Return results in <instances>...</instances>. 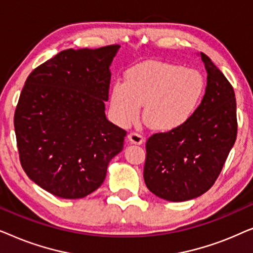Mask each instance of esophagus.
Returning a JSON list of instances; mask_svg holds the SVG:
<instances>
[{"mask_svg": "<svg viewBox=\"0 0 253 253\" xmlns=\"http://www.w3.org/2000/svg\"><path fill=\"white\" fill-rule=\"evenodd\" d=\"M127 139L131 144H134V145H141L144 143V138L140 136L139 133H136V132H131L127 134Z\"/></svg>", "mask_w": 253, "mask_h": 253, "instance_id": "obj_1", "label": "esophagus"}]
</instances>
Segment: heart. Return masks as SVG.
Returning a JSON list of instances; mask_svg holds the SVG:
<instances>
[{"label": "heart", "mask_w": 253, "mask_h": 253, "mask_svg": "<svg viewBox=\"0 0 253 253\" xmlns=\"http://www.w3.org/2000/svg\"><path fill=\"white\" fill-rule=\"evenodd\" d=\"M206 83L195 69L162 61H147L126 72L124 83L116 82L109 94L115 122L126 126L138 117L151 129L169 132L185 126L196 115Z\"/></svg>", "instance_id": "b5f03b06"}]
</instances>
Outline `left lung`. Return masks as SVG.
I'll list each match as a JSON object with an SVG mask.
<instances>
[{"label":"left lung","instance_id":"obj_1","mask_svg":"<svg viewBox=\"0 0 253 253\" xmlns=\"http://www.w3.org/2000/svg\"><path fill=\"white\" fill-rule=\"evenodd\" d=\"M203 101L182 129L154 133L146 141L144 179L152 193L169 202L202 196L219 177L237 136L233 86L211 58Z\"/></svg>","mask_w":253,"mask_h":253}]
</instances>
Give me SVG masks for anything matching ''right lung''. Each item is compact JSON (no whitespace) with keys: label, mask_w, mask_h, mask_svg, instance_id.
<instances>
[{"label":"right lung","mask_w":253,"mask_h":253,"mask_svg":"<svg viewBox=\"0 0 253 253\" xmlns=\"http://www.w3.org/2000/svg\"><path fill=\"white\" fill-rule=\"evenodd\" d=\"M119 49L63 50L26 79L13 119L20 164L51 195L78 199L95 191L123 150L126 132L105 114Z\"/></svg>","instance_id":"1"}]
</instances>
